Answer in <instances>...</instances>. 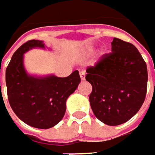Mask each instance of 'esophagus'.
Listing matches in <instances>:
<instances>
[{"label": "esophagus", "mask_w": 155, "mask_h": 155, "mask_svg": "<svg viewBox=\"0 0 155 155\" xmlns=\"http://www.w3.org/2000/svg\"><path fill=\"white\" fill-rule=\"evenodd\" d=\"M85 75H86V74H85V72L82 71V72L80 73V77H81V81H85Z\"/></svg>", "instance_id": "obj_1"}]
</instances>
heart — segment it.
I'll return each instance as SVG.
<instances>
[{
	"label": "heart",
	"instance_id": "b5f03b06",
	"mask_svg": "<svg viewBox=\"0 0 155 155\" xmlns=\"http://www.w3.org/2000/svg\"><path fill=\"white\" fill-rule=\"evenodd\" d=\"M92 50H93V48H92V47L88 48V49H86V53H91V52H92Z\"/></svg>",
	"mask_w": 155,
	"mask_h": 155
}]
</instances>
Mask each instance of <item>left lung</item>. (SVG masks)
Returning a JSON list of instances; mask_svg holds the SVG:
<instances>
[{"label":"left lung","mask_w":155,"mask_h":155,"mask_svg":"<svg viewBox=\"0 0 155 155\" xmlns=\"http://www.w3.org/2000/svg\"><path fill=\"white\" fill-rule=\"evenodd\" d=\"M95 116L109 126L128 121L142 106L147 90V67L133 44L114 38L112 53L87 70Z\"/></svg>","instance_id":"obj_1"}]
</instances>
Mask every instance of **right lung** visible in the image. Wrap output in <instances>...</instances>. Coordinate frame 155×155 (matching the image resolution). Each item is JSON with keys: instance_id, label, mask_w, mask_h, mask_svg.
I'll list each match as a JSON object with an SVG mask.
<instances>
[{"instance_id": "right-lung-1", "label": "right lung", "mask_w": 155, "mask_h": 155, "mask_svg": "<svg viewBox=\"0 0 155 155\" xmlns=\"http://www.w3.org/2000/svg\"><path fill=\"white\" fill-rule=\"evenodd\" d=\"M46 49L42 41L31 40L13 54L6 69V85L9 105L16 115L29 126L49 129L57 125L66 110V100L81 82L75 70L69 76L29 74L24 55L30 49Z\"/></svg>"}]
</instances>
